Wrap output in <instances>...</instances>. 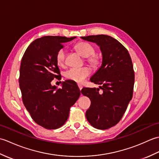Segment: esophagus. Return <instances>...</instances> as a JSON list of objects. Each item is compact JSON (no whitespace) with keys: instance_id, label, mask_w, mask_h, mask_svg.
<instances>
[{"instance_id":"esophagus-1","label":"esophagus","mask_w":159,"mask_h":159,"mask_svg":"<svg viewBox=\"0 0 159 159\" xmlns=\"http://www.w3.org/2000/svg\"><path fill=\"white\" fill-rule=\"evenodd\" d=\"M78 86H79V89L80 90H81L82 89V88H83V87L80 85H78Z\"/></svg>"}]
</instances>
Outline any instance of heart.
Segmentation results:
<instances>
[{
  "label": "heart",
  "instance_id": "1",
  "mask_svg": "<svg viewBox=\"0 0 159 159\" xmlns=\"http://www.w3.org/2000/svg\"><path fill=\"white\" fill-rule=\"evenodd\" d=\"M74 48L83 57L87 58V62L93 67H97L100 63L98 57L94 55L95 48L90 43L80 42L77 43ZM57 63L59 66H62L65 63L66 51L63 48H60L57 52L56 55ZM91 71L88 67H72L67 71L65 76L67 79L72 80L77 83H82L86 78L90 75Z\"/></svg>",
  "mask_w": 159,
  "mask_h": 159
}]
</instances>
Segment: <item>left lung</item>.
<instances>
[{"mask_svg": "<svg viewBox=\"0 0 159 159\" xmlns=\"http://www.w3.org/2000/svg\"><path fill=\"white\" fill-rule=\"evenodd\" d=\"M96 43L102 52L101 66L91 77V82L101 85L99 88H84L83 95L91 100L86 111L89 123L97 129L105 130L116 125L122 117L133 97L134 73L127 49L117 39L106 35L81 37Z\"/></svg>", "mask_w": 159, "mask_h": 159, "instance_id": "1", "label": "left lung"}]
</instances>
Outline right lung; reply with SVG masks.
<instances>
[{"label":"right lung","mask_w":159,"mask_h":159,"mask_svg":"<svg viewBox=\"0 0 159 159\" xmlns=\"http://www.w3.org/2000/svg\"><path fill=\"white\" fill-rule=\"evenodd\" d=\"M76 37L44 36L34 40L22 57L19 83L24 105L35 122L46 129H57L66 122L70 108L80 92L72 80L62 82L61 88L51 85L61 75L56 55L64 43Z\"/></svg>","instance_id":"obj_1"}]
</instances>
